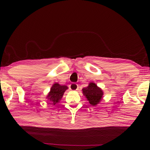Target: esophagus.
<instances>
[{
    "instance_id": "34e87169",
    "label": "esophagus",
    "mask_w": 150,
    "mask_h": 150,
    "mask_svg": "<svg viewBox=\"0 0 150 150\" xmlns=\"http://www.w3.org/2000/svg\"><path fill=\"white\" fill-rule=\"evenodd\" d=\"M78 88V85L76 83H71L69 85V88L71 89V90H77Z\"/></svg>"
}]
</instances>
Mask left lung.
Segmentation results:
<instances>
[{
    "label": "left lung",
    "mask_w": 150,
    "mask_h": 150,
    "mask_svg": "<svg viewBox=\"0 0 150 150\" xmlns=\"http://www.w3.org/2000/svg\"><path fill=\"white\" fill-rule=\"evenodd\" d=\"M82 92L92 106H96L99 103L103 95L101 89L93 82L90 83L88 87L82 89Z\"/></svg>",
    "instance_id": "8db88e82"
}]
</instances>
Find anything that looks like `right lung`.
Segmentation results:
<instances>
[{
	"label": "right lung",
	"mask_w": 150,
	"mask_h": 150,
	"mask_svg": "<svg viewBox=\"0 0 150 150\" xmlns=\"http://www.w3.org/2000/svg\"><path fill=\"white\" fill-rule=\"evenodd\" d=\"M67 89H68V87L66 86H62L58 83L54 84L52 88H51L49 94L47 95V99L50 100L52 104L55 105L56 103H59V100L61 99L64 93Z\"/></svg>",
	"instance_id": "right-lung-1"
}]
</instances>
